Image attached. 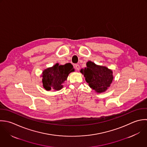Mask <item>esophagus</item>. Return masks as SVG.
<instances>
[{
    "label": "esophagus",
    "mask_w": 147,
    "mask_h": 147,
    "mask_svg": "<svg viewBox=\"0 0 147 147\" xmlns=\"http://www.w3.org/2000/svg\"><path fill=\"white\" fill-rule=\"evenodd\" d=\"M75 67H76V70H77V71H78L79 70H80V66H79V65H75Z\"/></svg>",
    "instance_id": "1"
}]
</instances>
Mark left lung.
<instances>
[{
	"mask_svg": "<svg viewBox=\"0 0 147 147\" xmlns=\"http://www.w3.org/2000/svg\"><path fill=\"white\" fill-rule=\"evenodd\" d=\"M86 67L81 70L89 86L98 93L105 92L112 83L113 72L107 67L96 65L89 61Z\"/></svg>",
	"mask_w": 147,
	"mask_h": 147,
	"instance_id": "left-lung-1",
	"label": "left lung"
}]
</instances>
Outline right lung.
<instances>
[{
  "mask_svg": "<svg viewBox=\"0 0 147 147\" xmlns=\"http://www.w3.org/2000/svg\"><path fill=\"white\" fill-rule=\"evenodd\" d=\"M74 71L73 66L70 63L64 65L57 63L43 71V86L46 90H50L51 89L59 90L62 88V84L67 80L69 74Z\"/></svg>",
  "mask_w": 147,
  "mask_h": 147,
  "instance_id": "add662e5",
  "label": "right lung"
}]
</instances>
